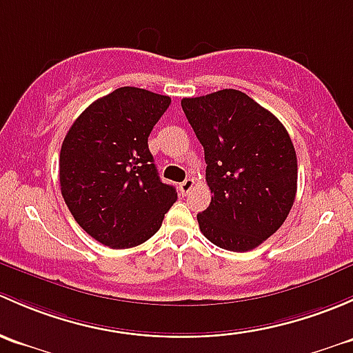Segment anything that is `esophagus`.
<instances>
[{
    "instance_id": "34e87169",
    "label": "esophagus",
    "mask_w": 353,
    "mask_h": 353,
    "mask_svg": "<svg viewBox=\"0 0 353 353\" xmlns=\"http://www.w3.org/2000/svg\"><path fill=\"white\" fill-rule=\"evenodd\" d=\"M195 187V180L194 178H187V180L185 181H181L180 183V192H181V195H187V194H190V190L192 188Z\"/></svg>"
}]
</instances>
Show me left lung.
<instances>
[{
	"label": "left lung",
	"instance_id": "obj_1",
	"mask_svg": "<svg viewBox=\"0 0 353 353\" xmlns=\"http://www.w3.org/2000/svg\"><path fill=\"white\" fill-rule=\"evenodd\" d=\"M203 146L209 207L202 234L230 252H250L284 224L297 192V158L274 114L239 90L181 100Z\"/></svg>",
	"mask_w": 353,
	"mask_h": 353
}]
</instances>
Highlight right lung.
Instances as JSON below:
<instances>
[{"label": "right lung", "instance_id": "1", "mask_svg": "<svg viewBox=\"0 0 353 353\" xmlns=\"http://www.w3.org/2000/svg\"><path fill=\"white\" fill-rule=\"evenodd\" d=\"M170 103L166 95L122 86L93 101L64 137L61 194L76 223L101 245L123 250L148 241L176 201L148 146Z\"/></svg>", "mask_w": 353, "mask_h": 353}]
</instances>
